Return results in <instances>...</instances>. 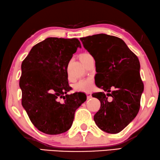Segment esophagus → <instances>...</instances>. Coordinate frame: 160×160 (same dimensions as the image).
<instances>
[{"mask_svg": "<svg viewBox=\"0 0 160 160\" xmlns=\"http://www.w3.org/2000/svg\"><path fill=\"white\" fill-rule=\"evenodd\" d=\"M86 95H87V98H91L92 97V96H91V93L90 91H88V92H86Z\"/></svg>", "mask_w": 160, "mask_h": 160, "instance_id": "esophagus-1", "label": "esophagus"}]
</instances>
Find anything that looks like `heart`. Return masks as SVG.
<instances>
[{"label":"heart","instance_id":"obj_1","mask_svg":"<svg viewBox=\"0 0 160 160\" xmlns=\"http://www.w3.org/2000/svg\"><path fill=\"white\" fill-rule=\"evenodd\" d=\"M88 55V53H83L80 55L79 58L81 61L86 58V57ZM93 81L91 78H86V79L81 80L75 86V88L78 91H89L93 86Z\"/></svg>","mask_w":160,"mask_h":160}]
</instances>
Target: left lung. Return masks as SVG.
Here are the masks:
<instances>
[{"mask_svg": "<svg viewBox=\"0 0 160 160\" xmlns=\"http://www.w3.org/2000/svg\"><path fill=\"white\" fill-rule=\"evenodd\" d=\"M80 40L95 59L97 72L95 83L103 90L92 94L101 102L94 121L104 132L118 133L132 122L140 110L144 84L140 74L139 59L117 37L98 34ZM112 88L115 89L111 92Z\"/></svg>", "mask_w": 160, "mask_h": 160, "instance_id": "left-lung-1", "label": "left lung"}]
</instances>
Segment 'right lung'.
Wrapping results in <instances>:
<instances>
[{
  "label": "right lung",
  "mask_w": 160,
  "mask_h": 160,
  "mask_svg": "<svg viewBox=\"0 0 160 160\" xmlns=\"http://www.w3.org/2000/svg\"><path fill=\"white\" fill-rule=\"evenodd\" d=\"M82 48L77 38H48L35 44L21 65L22 105L32 124L45 134L58 135L72 126L85 93L67 94V67ZM60 98L64 99L59 102Z\"/></svg>",
  "instance_id": "obj_1"
}]
</instances>
